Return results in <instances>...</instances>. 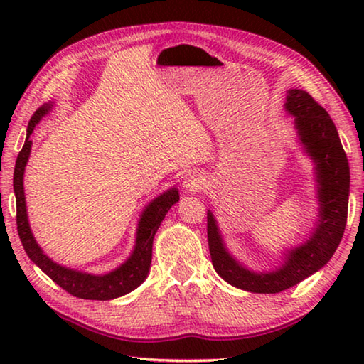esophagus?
<instances>
[{"label":"esophagus","mask_w":364,"mask_h":364,"mask_svg":"<svg viewBox=\"0 0 364 364\" xmlns=\"http://www.w3.org/2000/svg\"><path fill=\"white\" fill-rule=\"evenodd\" d=\"M202 184H204V176H202L199 171H189V173L184 176L183 188L186 191H197Z\"/></svg>","instance_id":"esophagus-1"}]
</instances>
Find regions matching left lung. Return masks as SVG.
I'll return each mask as SVG.
<instances>
[{"instance_id":"left-lung-1","label":"left lung","mask_w":364,"mask_h":364,"mask_svg":"<svg viewBox=\"0 0 364 364\" xmlns=\"http://www.w3.org/2000/svg\"><path fill=\"white\" fill-rule=\"evenodd\" d=\"M284 107L294 117L300 144L315 164L319 213L310 237L289 249L278 268L258 273L228 252L213 212H207L208 249L215 271L231 286L255 294L286 291L321 269L334 255L347 225L350 168L334 122L304 90H289Z\"/></svg>"}]
</instances>
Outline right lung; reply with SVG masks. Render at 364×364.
<instances>
[{"label": "right lung", "instance_id": "1", "mask_svg": "<svg viewBox=\"0 0 364 364\" xmlns=\"http://www.w3.org/2000/svg\"><path fill=\"white\" fill-rule=\"evenodd\" d=\"M53 102L43 104L32 115L27 127V138L23 143L19 157L16 160L14 168V194H16V207H17V232H19L21 242L26 249L27 255L43 273H46L58 286H60L73 297L85 300H112L132 292L139 284H143L147 278L152 260V242L154 236L159 230L160 223L165 215L171 208V205L180 200V193L176 188H170L164 194L157 196L156 199L144 207L141 218L138 221L136 241L132 255L122 263L119 268L109 271L106 274H91L85 271L65 268L63 264L53 262L43 249L35 241L33 232L30 230L27 205H26V193H23V171L28 162L30 151H32V141L30 134L33 133L36 123L43 117L51 112Z\"/></svg>", "mask_w": 364, "mask_h": 364}]
</instances>
